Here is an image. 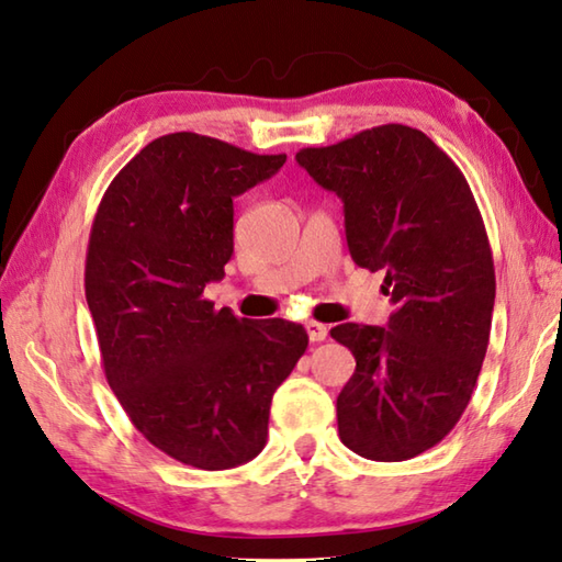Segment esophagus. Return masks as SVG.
I'll use <instances>...</instances> for the list:
<instances>
[{
    "instance_id": "1",
    "label": "esophagus",
    "mask_w": 562,
    "mask_h": 562,
    "mask_svg": "<svg viewBox=\"0 0 562 562\" xmlns=\"http://www.w3.org/2000/svg\"><path fill=\"white\" fill-rule=\"evenodd\" d=\"M304 326H307V334L312 341H324L326 336H329V329H326V326L319 322H307Z\"/></svg>"
}]
</instances>
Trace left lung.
<instances>
[{"label":"left lung","instance_id":"left-lung-1","mask_svg":"<svg viewBox=\"0 0 562 562\" xmlns=\"http://www.w3.org/2000/svg\"><path fill=\"white\" fill-rule=\"evenodd\" d=\"M294 159L341 199L351 258L385 272L395 307L385 326L331 329L356 359L336 397L339 437L375 462L413 459L450 435L482 371L496 297L482 213L454 161L407 125Z\"/></svg>","mask_w":562,"mask_h":562}]
</instances>
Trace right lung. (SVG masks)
I'll return each mask as SVG.
<instances>
[{
  "instance_id": "1",
  "label": "right lung",
  "mask_w": 562,
  "mask_h": 562,
  "mask_svg": "<svg viewBox=\"0 0 562 562\" xmlns=\"http://www.w3.org/2000/svg\"><path fill=\"white\" fill-rule=\"evenodd\" d=\"M288 155L175 132L132 157L100 201L86 300L105 379L145 440L181 464L233 469L268 442L270 403L310 336L203 300L233 255V199Z\"/></svg>"
}]
</instances>
